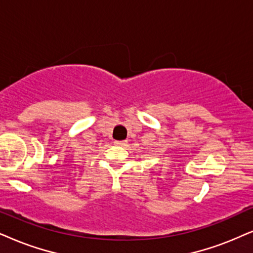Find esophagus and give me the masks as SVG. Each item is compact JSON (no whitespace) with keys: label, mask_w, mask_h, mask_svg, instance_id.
I'll use <instances>...</instances> for the list:
<instances>
[{"label":"esophagus","mask_w":253,"mask_h":253,"mask_svg":"<svg viewBox=\"0 0 253 253\" xmlns=\"http://www.w3.org/2000/svg\"><path fill=\"white\" fill-rule=\"evenodd\" d=\"M114 143L118 146H126L127 145V141H114Z\"/></svg>","instance_id":"1"}]
</instances>
